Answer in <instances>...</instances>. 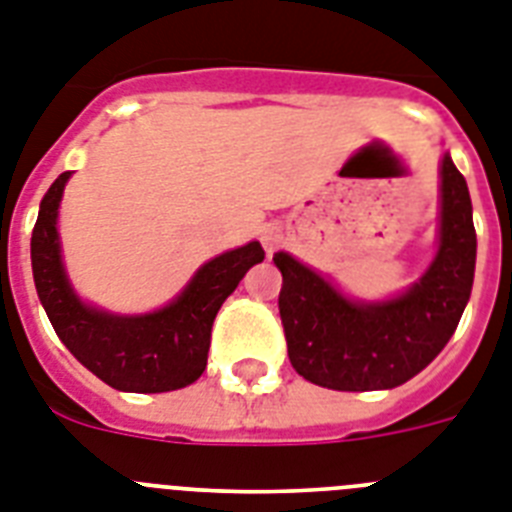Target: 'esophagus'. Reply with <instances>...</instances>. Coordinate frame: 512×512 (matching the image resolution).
<instances>
[{"mask_svg": "<svg viewBox=\"0 0 512 512\" xmlns=\"http://www.w3.org/2000/svg\"><path fill=\"white\" fill-rule=\"evenodd\" d=\"M260 242H263L265 252H268V255H273V252L278 249V244L283 242L281 223H265L263 231H260Z\"/></svg>", "mask_w": 512, "mask_h": 512, "instance_id": "esophagus-1", "label": "esophagus"}]
</instances>
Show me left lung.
<instances>
[{
    "instance_id": "1",
    "label": "left lung",
    "mask_w": 512,
    "mask_h": 512,
    "mask_svg": "<svg viewBox=\"0 0 512 512\" xmlns=\"http://www.w3.org/2000/svg\"><path fill=\"white\" fill-rule=\"evenodd\" d=\"M273 263L283 276L278 312L291 367L304 380L346 393L403 385L445 349L471 296L476 231L466 179L442 158L440 252L398 299L349 302L286 252Z\"/></svg>"
}]
</instances>
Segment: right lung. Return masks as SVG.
Wrapping results in <instances>:
<instances>
[{
    "label": "right lung",
    "instance_id": "obj_1",
    "mask_svg": "<svg viewBox=\"0 0 512 512\" xmlns=\"http://www.w3.org/2000/svg\"><path fill=\"white\" fill-rule=\"evenodd\" d=\"M70 174H59L49 187L30 236L33 281L57 336L77 362L111 388L127 393L187 388L205 372L218 309L244 273L263 263L265 249L249 242L223 252L197 270L176 302L153 315L117 317L90 309L72 294L59 257L57 208Z\"/></svg>",
    "mask_w": 512,
    "mask_h": 512
}]
</instances>
